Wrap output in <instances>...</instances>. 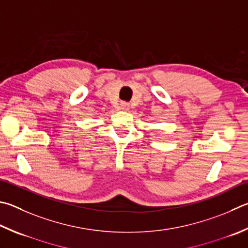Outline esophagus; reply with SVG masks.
I'll return each instance as SVG.
<instances>
[{"mask_svg":"<svg viewBox=\"0 0 248 248\" xmlns=\"http://www.w3.org/2000/svg\"><path fill=\"white\" fill-rule=\"evenodd\" d=\"M129 108H130V105L128 104V103H125V102H123L120 104V109H123V110H129Z\"/></svg>","mask_w":248,"mask_h":248,"instance_id":"34e87169","label":"esophagus"}]
</instances>
